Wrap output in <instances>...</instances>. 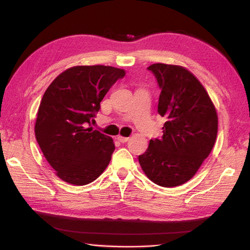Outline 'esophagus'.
<instances>
[{"mask_svg": "<svg viewBox=\"0 0 250 250\" xmlns=\"http://www.w3.org/2000/svg\"><path fill=\"white\" fill-rule=\"evenodd\" d=\"M117 140H118L120 143H125V142H128L129 137H125V136H121V135H118V136H117Z\"/></svg>", "mask_w": 250, "mask_h": 250, "instance_id": "obj_1", "label": "esophagus"}]
</instances>
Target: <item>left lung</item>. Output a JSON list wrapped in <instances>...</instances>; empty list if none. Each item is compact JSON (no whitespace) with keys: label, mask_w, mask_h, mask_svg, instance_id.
<instances>
[{"label":"left lung","mask_w":250,"mask_h":250,"mask_svg":"<svg viewBox=\"0 0 250 250\" xmlns=\"http://www.w3.org/2000/svg\"><path fill=\"white\" fill-rule=\"evenodd\" d=\"M147 70L161 90L158 113L167 121L161 139L150 140L139 161L151 182L176 187L194 176L213 149L218 117L204 87L185 67L156 63Z\"/></svg>","instance_id":"obj_1"}]
</instances>
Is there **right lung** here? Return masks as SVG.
<instances>
[{
	"instance_id": "1",
	"label": "right lung",
	"mask_w": 250,
	"mask_h": 250,
	"mask_svg": "<svg viewBox=\"0 0 250 250\" xmlns=\"http://www.w3.org/2000/svg\"><path fill=\"white\" fill-rule=\"evenodd\" d=\"M125 72L105 65L74 66L47 88L35 122V137L46 160L64 182L83 186L107 167L111 137L93 130L101 101Z\"/></svg>"
}]
</instances>
